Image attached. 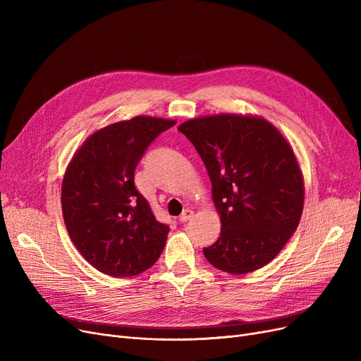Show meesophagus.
I'll return each instance as SVG.
<instances>
[{"mask_svg":"<svg viewBox=\"0 0 361 361\" xmlns=\"http://www.w3.org/2000/svg\"><path fill=\"white\" fill-rule=\"evenodd\" d=\"M193 215H195V212H193L192 209H185V211H183V214L180 215V221H181V222L190 221V219L193 218Z\"/></svg>","mask_w":361,"mask_h":361,"instance_id":"1","label":"esophagus"}]
</instances>
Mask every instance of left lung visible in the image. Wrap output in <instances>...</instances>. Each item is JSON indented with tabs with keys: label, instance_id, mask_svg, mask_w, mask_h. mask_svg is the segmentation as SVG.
Masks as SVG:
<instances>
[{
	"label": "left lung",
	"instance_id": "obj_1",
	"mask_svg": "<svg viewBox=\"0 0 361 361\" xmlns=\"http://www.w3.org/2000/svg\"><path fill=\"white\" fill-rule=\"evenodd\" d=\"M178 130L200 155L212 183L221 235L203 249L212 267L233 275L263 268L297 230L305 206L294 150L259 116L216 114Z\"/></svg>",
	"mask_w": 361,
	"mask_h": 361
}]
</instances>
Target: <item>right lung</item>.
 Returning <instances> with one entry per match:
<instances>
[{"instance_id": "add662e5", "label": "right lung", "mask_w": 361, "mask_h": 361, "mask_svg": "<svg viewBox=\"0 0 361 361\" xmlns=\"http://www.w3.org/2000/svg\"><path fill=\"white\" fill-rule=\"evenodd\" d=\"M176 123L137 116L109 124L85 140L66 169V228L75 249L105 275H139L165 247L169 228L136 190L135 169L147 146Z\"/></svg>"}]
</instances>
